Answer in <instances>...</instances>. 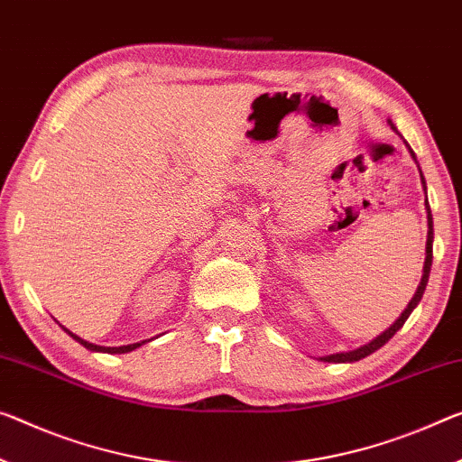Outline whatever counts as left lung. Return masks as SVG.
Listing matches in <instances>:
<instances>
[{"label":"left lung","instance_id":"1","mask_svg":"<svg viewBox=\"0 0 462 462\" xmlns=\"http://www.w3.org/2000/svg\"><path fill=\"white\" fill-rule=\"evenodd\" d=\"M390 125H393V122H390ZM393 130H396V127L393 125ZM404 144H407V142H404ZM409 146V144H407ZM409 152H411V157L415 159V152L411 151V146H409ZM417 161V159H415ZM421 173V171H420ZM421 183H423V189H425V177H423V173H421ZM425 200H428V196H425ZM425 210H428V244H425V264H423V276H421V282H420V287H417V291H415V295H413V300L409 301V305L407 308H404V311L401 314V318L399 320H396L393 326H390L388 330H384L382 332L380 337H375L372 343H367V345H364V346H359V349H355V351H346V353H335V355H326V357H322V361H332V364H346V361H359V359H364V357H367V355H372L374 351H378L382 345H386L390 338H393L394 335H396V330H401L402 328V324L407 322V318L411 316V311H413L415 308H417V303L421 301V297H423V291H425V285H428V279H430V271H431V258H434V250H431V244H434V218H431V210H430V204L425 202Z\"/></svg>","mask_w":462,"mask_h":462}]
</instances>
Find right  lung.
Here are the masks:
<instances>
[{"instance_id":"obj_1","label":"right lung","mask_w":462,"mask_h":462,"mask_svg":"<svg viewBox=\"0 0 462 462\" xmlns=\"http://www.w3.org/2000/svg\"><path fill=\"white\" fill-rule=\"evenodd\" d=\"M68 332L69 337H72L74 340H78V343H80L82 346H87V349H90V351H101V353H127V351H134V349H138L140 345H144L146 340H142V343H134V345H124V346H101V345H92V343H88V340H84V338H80V337H76L74 332H69L68 328H63Z\"/></svg>"}]
</instances>
